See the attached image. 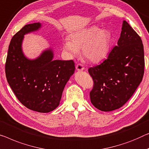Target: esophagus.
I'll return each instance as SVG.
<instances>
[{"label":"esophagus","mask_w":149,"mask_h":149,"mask_svg":"<svg viewBox=\"0 0 149 149\" xmlns=\"http://www.w3.org/2000/svg\"><path fill=\"white\" fill-rule=\"evenodd\" d=\"M75 68H76V70L77 71H82L84 70V67L83 66V65L81 63H78L77 64L76 66H75Z\"/></svg>","instance_id":"esophagus-1"}]
</instances>
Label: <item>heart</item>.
<instances>
[{"mask_svg":"<svg viewBox=\"0 0 149 149\" xmlns=\"http://www.w3.org/2000/svg\"><path fill=\"white\" fill-rule=\"evenodd\" d=\"M70 39L64 40L63 47L71 56L78 54L79 49L81 47V54L84 58L93 63H98L106 59L110 52V33L101 30L97 26L73 33Z\"/></svg>","mask_w":149,"mask_h":149,"instance_id":"b5f03b06","label":"heart"}]
</instances>
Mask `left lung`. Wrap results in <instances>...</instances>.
<instances>
[{
    "label": "left lung",
    "instance_id": "left-lung-1",
    "mask_svg": "<svg viewBox=\"0 0 149 149\" xmlns=\"http://www.w3.org/2000/svg\"><path fill=\"white\" fill-rule=\"evenodd\" d=\"M144 47L139 35L126 21L120 37L107 58L88 69L94 81L91 102L97 109L109 112L122 107L143 79Z\"/></svg>",
    "mask_w": 149,
    "mask_h": 149
}]
</instances>
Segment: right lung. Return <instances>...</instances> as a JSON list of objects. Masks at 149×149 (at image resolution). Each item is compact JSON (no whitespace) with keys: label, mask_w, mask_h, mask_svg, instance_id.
Returning <instances> with one entry per match:
<instances>
[{"label":"right lung","mask_w":149,"mask_h":149,"mask_svg":"<svg viewBox=\"0 0 149 149\" xmlns=\"http://www.w3.org/2000/svg\"><path fill=\"white\" fill-rule=\"evenodd\" d=\"M39 23L28 24L18 31L10 42L5 63V74L17 99L29 109L49 112L60 102L62 92L74 74L73 60H53L52 49L35 59H29L22 51L24 35L41 27Z\"/></svg>","instance_id":"1"}]
</instances>
